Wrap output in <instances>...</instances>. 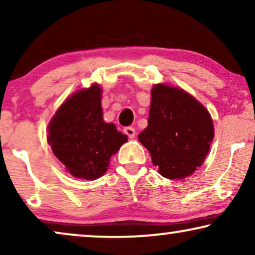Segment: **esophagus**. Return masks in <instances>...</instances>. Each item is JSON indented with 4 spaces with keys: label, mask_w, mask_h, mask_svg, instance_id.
I'll return each instance as SVG.
<instances>
[{
    "label": "esophagus",
    "mask_w": 255,
    "mask_h": 255,
    "mask_svg": "<svg viewBox=\"0 0 255 255\" xmlns=\"http://www.w3.org/2000/svg\"><path fill=\"white\" fill-rule=\"evenodd\" d=\"M124 133L128 134V138H134L135 130L132 127H127V128H124Z\"/></svg>",
    "instance_id": "1"
}]
</instances>
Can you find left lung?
Returning a JSON list of instances; mask_svg holds the SVG:
<instances>
[{
    "mask_svg": "<svg viewBox=\"0 0 255 255\" xmlns=\"http://www.w3.org/2000/svg\"><path fill=\"white\" fill-rule=\"evenodd\" d=\"M147 123L138 139L163 177L184 179L203 163L214 139V123L194 96L176 87L155 85Z\"/></svg>",
    "mask_w": 255,
    "mask_h": 255,
    "instance_id": "obj_1",
    "label": "left lung"
}]
</instances>
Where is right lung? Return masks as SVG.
I'll return each mask as SVG.
<instances>
[{"mask_svg":"<svg viewBox=\"0 0 255 255\" xmlns=\"http://www.w3.org/2000/svg\"><path fill=\"white\" fill-rule=\"evenodd\" d=\"M102 89L94 83L68 97L48 124L47 141L66 170L78 179L95 180L107 172L128 135L103 121Z\"/></svg>","mask_w":255,"mask_h":255,"instance_id":"1","label":"right lung"}]
</instances>
